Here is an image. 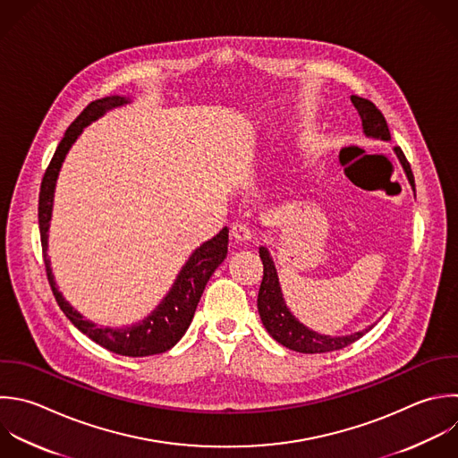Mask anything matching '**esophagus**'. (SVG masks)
I'll return each instance as SVG.
<instances>
[{
	"instance_id": "esophagus-1",
	"label": "esophagus",
	"mask_w": 458,
	"mask_h": 458,
	"mask_svg": "<svg viewBox=\"0 0 458 458\" xmlns=\"http://www.w3.org/2000/svg\"><path fill=\"white\" fill-rule=\"evenodd\" d=\"M231 236L238 242H249L250 240V229L245 224H233L231 227Z\"/></svg>"
}]
</instances>
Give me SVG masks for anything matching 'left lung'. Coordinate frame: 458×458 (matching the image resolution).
Here are the masks:
<instances>
[{
	"mask_svg": "<svg viewBox=\"0 0 458 458\" xmlns=\"http://www.w3.org/2000/svg\"><path fill=\"white\" fill-rule=\"evenodd\" d=\"M351 102L361 118V127H363L365 136L388 141L390 132H388V125H386V120L381 114V111L370 100L360 98L356 95L351 97ZM394 152H395L399 163L403 165L410 184L413 186V175H411L410 165H408L403 150L399 147H395ZM259 258L263 261V281H261L259 293H258V311H259L261 322H263L265 329L268 331V335L281 345H284L292 351H297V352H306V354L329 352V351H338V349L351 345L352 342L361 338L372 327V326H369L363 331L345 335V336L320 335V333L306 327L286 308L274 261L265 247H259Z\"/></svg>",
	"mask_w": 458,
	"mask_h": 458,
	"instance_id": "left-lung-1",
	"label": "left lung"
}]
</instances>
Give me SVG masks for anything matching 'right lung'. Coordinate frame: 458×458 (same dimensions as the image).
Returning a JSON list of instances; mask_svg holds the SVG:
<instances>
[{
    "mask_svg": "<svg viewBox=\"0 0 458 458\" xmlns=\"http://www.w3.org/2000/svg\"><path fill=\"white\" fill-rule=\"evenodd\" d=\"M131 104V98L127 97H106L100 100L91 102L79 118L68 127L64 138L61 140L48 168L41 182V193H39V231H41V245H43V256H45V267L48 274V281L52 286V292L64 311V315L72 320V324L81 329L86 336H89L98 345L122 354V356H150L159 354L168 349H172L186 333L190 327L197 304L202 297V292L213 276V272L218 268V265L227 256V243H229V229L224 227L215 238L204 242L195 252L190 256L186 265L181 268L175 283L172 284L166 297L159 302V306L145 317L141 322L125 326V327H104L97 326L95 322L84 318L59 292L52 267L48 258V229L52 220V209H54V191L57 184V177L61 172V166L66 159V154L70 152L72 145L77 141V138L82 134L84 127L102 118L107 111L114 107H122Z\"/></svg>",
    "mask_w": 458,
    "mask_h": 458,
    "instance_id": "right-lung-1",
    "label": "right lung"
}]
</instances>
